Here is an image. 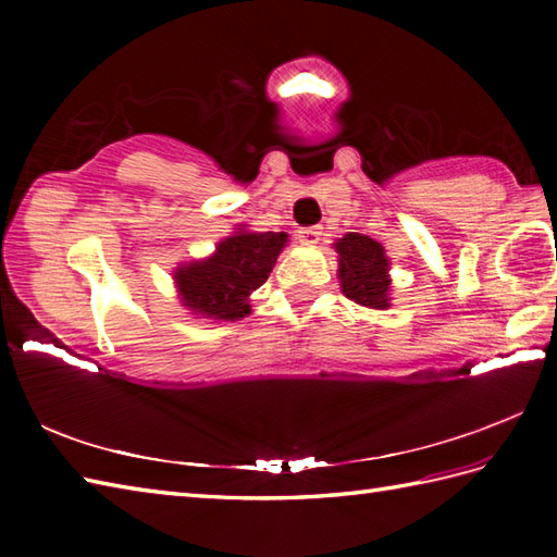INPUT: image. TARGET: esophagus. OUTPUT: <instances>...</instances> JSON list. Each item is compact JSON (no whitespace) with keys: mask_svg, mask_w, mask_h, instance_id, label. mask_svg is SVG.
<instances>
[{"mask_svg":"<svg viewBox=\"0 0 557 557\" xmlns=\"http://www.w3.org/2000/svg\"><path fill=\"white\" fill-rule=\"evenodd\" d=\"M297 236H299V242H301V244H306V246H313V244L321 242L323 232H321V227H306V230H299V232H297Z\"/></svg>","mask_w":557,"mask_h":557,"instance_id":"obj_1","label":"esophagus"}]
</instances>
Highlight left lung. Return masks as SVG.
Listing matches in <instances>:
<instances>
[{"mask_svg":"<svg viewBox=\"0 0 557 557\" xmlns=\"http://www.w3.org/2000/svg\"><path fill=\"white\" fill-rule=\"evenodd\" d=\"M335 251L339 253V285L342 294L359 306L369 309H387L389 306V260L385 248L371 236L349 232L337 239Z\"/></svg>","mask_w":557,"mask_h":557,"instance_id":"8db88e82","label":"left lung"}]
</instances>
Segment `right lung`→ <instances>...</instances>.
I'll return each mask as SVG.
<instances>
[{
  "label": "right lung",
  "instance_id": "add662e5",
  "mask_svg": "<svg viewBox=\"0 0 557 557\" xmlns=\"http://www.w3.org/2000/svg\"><path fill=\"white\" fill-rule=\"evenodd\" d=\"M285 246V232H234L212 256L174 270L182 306L212 321H242L251 313L248 297L268 280Z\"/></svg>",
  "mask_w": 557,
  "mask_h": 557
}]
</instances>
